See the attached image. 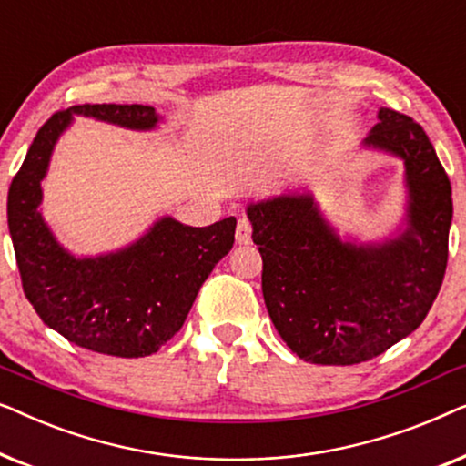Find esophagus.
Wrapping results in <instances>:
<instances>
[{
  "instance_id": "34e87169",
  "label": "esophagus",
  "mask_w": 466,
  "mask_h": 466,
  "mask_svg": "<svg viewBox=\"0 0 466 466\" xmlns=\"http://www.w3.org/2000/svg\"><path fill=\"white\" fill-rule=\"evenodd\" d=\"M235 239L239 246H248L252 241V225L248 218L238 220V228H235Z\"/></svg>"
}]
</instances>
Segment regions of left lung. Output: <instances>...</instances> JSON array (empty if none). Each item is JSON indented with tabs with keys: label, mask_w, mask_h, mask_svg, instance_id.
Segmentation results:
<instances>
[{
	"label": "left lung",
	"mask_w": 466,
	"mask_h": 466,
	"mask_svg": "<svg viewBox=\"0 0 466 466\" xmlns=\"http://www.w3.org/2000/svg\"><path fill=\"white\" fill-rule=\"evenodd\" d=\"M367 146L405 161L410 228L384 246L341 244L309 195L252 203L273 327L299 359L356 365L384 354L429 314L448 267L451 187L429 136L397 110H380Z\"/></svg>",
	"instance_id": "1"
}]
</instances>
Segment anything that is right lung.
<instances>
[{
  "label": "right lung",
  "mask_w": 466,
  "mask_h": 466,
  "mask_svg": "<svg viewBox=\"0 0 466 466\" xmlns=\"http://www.w3.org/2000/svg\"><path fill=\"white\" fill-rule=\"evenodd\" d=\"M72 114L129 129H152L158 120L150 106L85 104L55 112L40 127L8 190V228L25 297L44 324L76 346L123 359L155 354L182 329L197 292L233 248L238 220L228 216L199 228L163 218L127 250L69 257L37 206L50 152Z\"/></svg>",
  "instance_id": "1"
}]
</instances>
